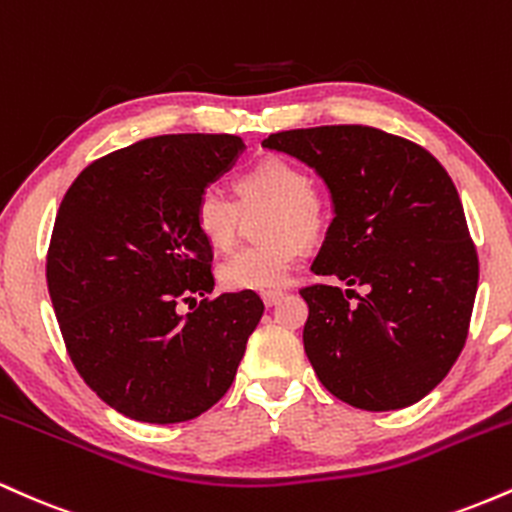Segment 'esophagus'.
I'll use <instances>...</instances> for the list:
<instances>
[{
    "mask_svg": "<svg viewBox=\"0 0 512 512\" xmlns=\"http://www.w3.org/2000/svg\"><path fill=\"white\" fill-rule=\"evenodd\" d=\"M281 298H284V291H264L262 293V301H264V305H267V308H272V305L279 303Z\"/></svg>",
    "mask_w": 512,
    "mask_h": 512,
    "instance_id": "obj_1",
    "label": "esophagus"
}]
</instances>
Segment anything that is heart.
<instances>
[{
	"label": "heart",
	"instance_id": "obj_1",
	"mask_svg": "<svg viewBox=\"0 0 512 512\" xmlns=\"http://www.w3.org/2000/svg\"><path fill=\"white\" fill-rule=\"evenodd\" d=\"M240 204H272L264 223L267 243L238 250L219 267V279L231 291H272L289 281L301 255V240H315L325 231L330 211L313 190L308 170L284 156H267L238 175ZM238 204L209 187L197 197L195 226L204 243L228 250L238 231Z\"/></svg>",
	"mask_w": 512,
	"mask_h": 512
}]
</instances>
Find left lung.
Segmentation results:
<instances>
[{"instance_id": "obj_1", "label": "left lung", "mask_w": 512, "mask_h": 512, "mask_svg": "<svg viewBox=\"0 0 512 512\" xmlns=\"http://www.w3.org/2000/svg\"><path fill=\"white\" fill-rule=\"evenodd\" d=\"M262 146L298 158L330 190L334 219L310 269L349 289L301 291L320 383L366 411L424 399L460 356L479 284L450 175L419 144L363 125L289 129Z\"/></svg>"}]
</instances>
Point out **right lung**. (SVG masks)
<instances>
[{
    "label": "right lung",
    "mask_w": 512,
    "mask_h": 512,
    "mask_svg": "<svg viewBox=\"0 0 512 512\" xmlns=\"http://www.w3.org/2000/svg\"><path fill=\"white\" fill-rule=\"evenodd\" d=\"M233 134H166L103 156L64 195L48 252L57 322L84 383L144 424H180L226 395L264 313L214 291L197 197L233 168Z\"/></svg>",
    "instance_id": "1"
}]
</instances>
